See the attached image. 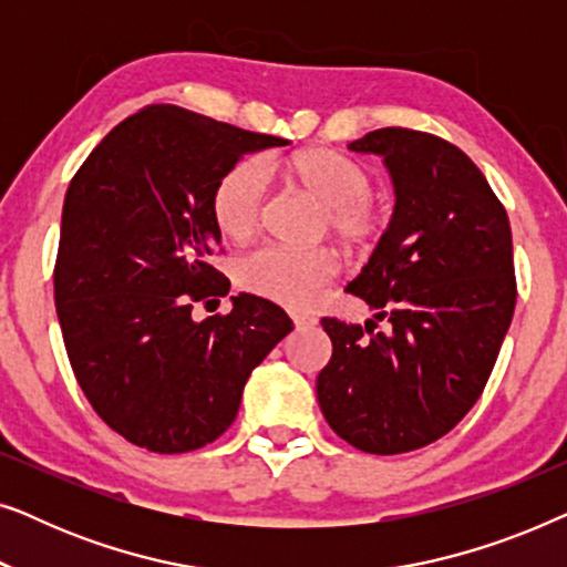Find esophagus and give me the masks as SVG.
Returning <instances> with one entry per match:
<instances>
[{
  "instance_id": "esophagus-1",
  "label": "esophagus",
  "mask_w": 567,
  "mask_h": 567,
  "mask_svg": "<svg viewBox=\"0 0 567 567\" xmlns=\"http://www.w3.org/2000/svg\"><path fill=\"white\" fill-rule=\"evenodd\" d=\"M291 320H293V324H297L299 330H305V328H312V324H315L312 317H307V315H297V312L291 315Z\"/></svg>"
}]
</instances>
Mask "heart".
<instances>
[{
	"instance_id": "heart-1",
	"label": "heart",
	"mask_w": 567,
	"mask_h": 567,
	"mask_svg": "<svg viewBox=\"0 0 567 567\" xmlns=\"http://www.w3.org/2000/svg\"><path fill=\"white\" fill-rule=\"evenodd\" d=\"M289 175L301 188L324 204L322 231H332L346 250L361 252L382 235L386 216L371 196V173L359 159L315 146L293 154ZM268 212V169L260 159H239L216 183L212 214L229 243H245L258 235ZM338 255L328 247L297 250L286 245H266L245 255L237 278L247 291L278 305L307 307L338 276Z\"/></svg>"
}]
</instances>
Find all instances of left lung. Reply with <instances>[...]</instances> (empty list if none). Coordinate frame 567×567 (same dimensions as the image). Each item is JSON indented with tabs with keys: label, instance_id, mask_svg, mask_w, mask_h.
Segmentation results:
<instances>
[{
	"label": "left lung",
	"instance_id": "left-lung-1",
	"mask_svg": "<svg viewBox=\"0 0 567 567\" xmlns=\"http://www.w3.org/2000/svg\"><path fill=\"white\" fill-rule=\"evenodd\" d=\"M382 154L394 214L348 291L374 320L322 317L332 340L317 377L324 421L367 454L429 446L470 413L516 307L514 243L503 204L460 146L413 128L348 144ZM391 328L375 330V320Z\"/></svg>",
	"mask_w": 567,
	"mask_h": 567
}]
</instances>
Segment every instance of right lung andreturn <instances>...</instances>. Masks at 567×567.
Listing matches in <instances>:
<instances>
[{
  "mask_svg": "<svg viewBox=\"0 0 567 567\" xmlns=\"http://www.w3.org/2000/svg\"><path fill=\"white\" fill-rule=\"evenodd\" d=\"M289 144L150 105L100 142L66 190L53 299L66 355L95 413L131 444L183 454L237 417L250 371L293 322L239 293L229 315L193 320L229 281L208 258L219 177L250 152Z\"/></svg>",
  "mask_w": 567,
  "mask_h": 567,
  "instance_id": "right-lung-1",
  "label": "right lung"
}]
</instances>
